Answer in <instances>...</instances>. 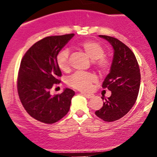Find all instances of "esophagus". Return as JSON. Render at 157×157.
Segmentation results:
<instances>
[{"instance_id":"34e87169","label":"esophagus","mask_w":157,"mask_h":157,"mask_svg":"<svg viewBox=\"0 0 157 157\" xmlns=\"http://www.w3.org/2000/svg\"><path fill=\"white\" fill-rule=\"evenodd\" d=\"M81 94H82L83 96H85L86 97V98H88V99L92 98V97H94V94H86V93H84V92H81Z\"/></svg>"}]
</instances>
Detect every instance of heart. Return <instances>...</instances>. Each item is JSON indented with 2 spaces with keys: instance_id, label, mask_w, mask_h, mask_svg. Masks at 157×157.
<instances>
[{
  "instance_id": "heart-1",
  "label": "heart",
  "mask_w": 157,
  "mask_h": 157,
  "mask_svg": "<svg viewBox=\"0 0 157 157\" xmlns=\"http://www.w3.org/2000/svg\"><path fill=\"white\" fill-rule=\"evenodd\" d=\"M78 47L82 48L90 59L94 60L93 66L100 73H105L111 66V60L105 57V49L99 43L94 40H85L79 43ZM56 62L59 68L63 71H67L70 68L69 51L67 48H63L57 53ZM97 78L93 74L77 71L68 77V84L71 87L80 91H89L93 82Z\"/></svg>"
}]
</instances>
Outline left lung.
Segmentation results:
<instances>
[{
	"label": "left lung",
	"mask_w": 157,
	"mask_h": 157,
	"mask_svg": "<svg viewBox=\"0 0 157 157\" xmlns=\"http://www.w3.org/2000/svg\"><path fill=\"white\" fill-rule=\"evenodd\" d=\"M113 46V62L111 71L102 82V87L111 91L108 99L102 97L103 105L95 114L103 121L120 120L130 111L136 102L140 86V70L134 52L115 37L99 35Z\"/></svg>",
	"instance_id": "obj_1"
}]
</instances>
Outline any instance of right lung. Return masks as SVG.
<instances>
[{"mask_svg": "<svg viewBox=\"0 0 157 157\" xmlns=\"http://www.w3.org/2000/svg\"><path fill=\"white\" fill-rule=\"evenodd\" d=\"M75 34L49 36L36 42L23 55L20 65L17 89L26 112L37 121L53 124L67 114L75 91L66 89L51 95L54 84L62 76L56 62L57 53Z\"/></svg>", "mask_w": 157, "mask_h": 157, "instance_id": "right-lung-1", "label": "right lung"}]
</instances>
